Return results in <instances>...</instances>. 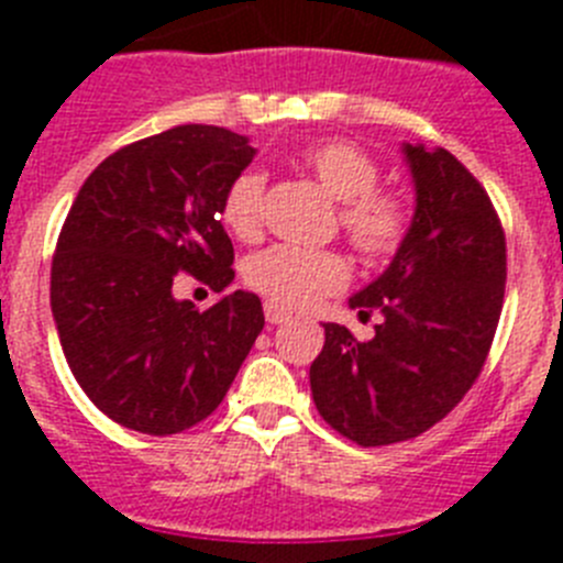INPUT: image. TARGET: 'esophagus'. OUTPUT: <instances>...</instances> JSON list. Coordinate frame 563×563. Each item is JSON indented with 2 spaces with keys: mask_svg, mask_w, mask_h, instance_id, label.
Listing matches in <instances>:
<instances>
[{
  "mask_svg": "<svg viewBox=\"0 0 563 563\" xmlns=\"http://www.w3.org/2000/svg\"><path fill=\"white\" fill-rule=\"evenodd\" d=\"M265 318H267V324H287V321L292 318V312L285 310V307L273 305V301H265Z\"/></svg>",
  "mask_w": 563,
  "mask_h": 563,
  "instance_id": "34e87169",
  "label": "esophagus"
}]
</instances>
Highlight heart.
I'll list each match as a JSON object with an SVG mask.
<instances>
[{
    "label": "heart",
    "instance_id": "b5f03b06",
    "mask_svg": "<svg viewBox=\"0 0 563 563\" xmlns=\"http://www.w3.org/2000/svg\"><path fill=\"white\" fill-rule=\"evenodd\" d=\"M298 161L335 197L338 222L363 256L383 258L395 253L409 231V208L400 197L380 191V166L357 143L330 137L301 148ZM267 177L258 168L239 172L222 197V222L239 239L262 231ZM251 290L278 307H307L350 282V267L335 251H310L296 245H271L245 262Z\"/></svg>",
    "mask_w": 563,
    "mask_h": 563
}]
</instances>
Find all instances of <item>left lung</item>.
<instances>
[{"instance_id":"8db88e82","label":"left lung","mask_w":563,"mask_h":563,"mask_svg":"<svg viewBox=\"0 0 563 563\" xmlns=\"http://www.w3.org/2000/svg\"><path fill=\"white\" fill-rule=\"evenodd\" d=\"M415 180V220L391 265L350 298L380 312L369 341L324 324L310 366L318 415L363 449L429 431L479 377L505 301L499 213L454 154L402 146Z\"/></svg>"}]
</instances>
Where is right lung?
Returning <instances> with one entry per match:
<instances>
[{
    "mask_svg": "<svg viewBox=\"0 0 563 563\" xmlns=\"http://www.w3.org/2000/svg\"><path fill=\"white\" fill-rule=\"evenodd\" d=\"M253 154L245 134L186 123L109 154L78 191L49 307L69 369L109 420L152 437L191 429L220 406L265 327L253 292L208 310L172 292L177 273L217 292L233 282L222 197Z\"/></svg>",
    "mask_w": 563,
    "mask_h": 563,
    "instance_id": "1",
    "label": "right lung"
}]
</instances>
